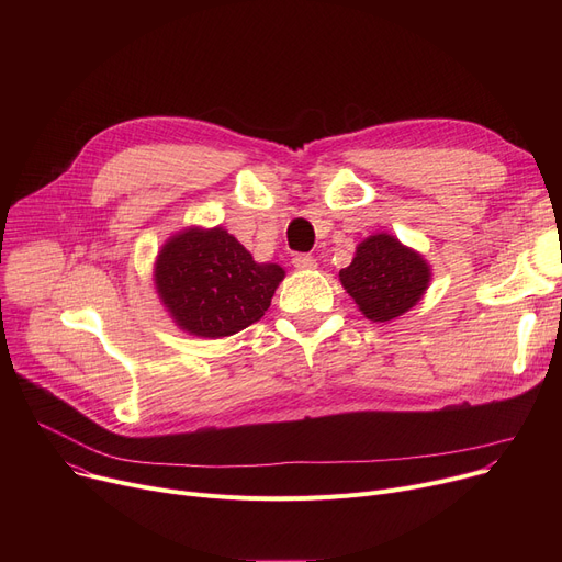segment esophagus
<instances>
[{"mask_svg": "<svg viewBox=\"0 0 562 562\" xmlns=\"http://www.w3.org/2000/svg\"><path fill=\"white\" fill-rule=\"evenodd\" d=\"M291 263L296 266L299 271H312V269H316V259L310 257V255H296V257L291 259Z\"/></svg>", "mask_w": 562, "mask_h": 562, "instance_id": "esophagus-1", "label": "esophagus"}]
</instances>
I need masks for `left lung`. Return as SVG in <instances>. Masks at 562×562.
<instances>
[{
	"label": "left lung",
	"mask_w": 562,
	"mask_h": 562,
	"mask_svg": "<svg viewBox=\"0 0 562 562\" xmlns=\"http://www.w3.org/2000/svg\"><path fill=\"white\" fill-rule=\"evenodd\" d=\"M339 280L369 321L390 323L424 299L432 271L422 252L387 232H378L358 244Z\"/></svg>",
	"instance_id": "8db88e82"
}]
</instances>
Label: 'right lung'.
Instances as JSON below:
<instances>
[{
  "label": "right lung",
  "mask_w": 562,
  "mask_h": 562,
  "mask_svg": "<svg viewBox=\"0 0 562 562\" xmlns=\"http://www.w3.org/2000/svg\"><path fill=\"white\" fill-rule=\"evenodd\" d=\"M284 276L278 263H257L221 225H191L161 246L153 280L177 328L223 339L263 316Z\"/></svg>",
  "instance_id": "1"
}]
</instances>
